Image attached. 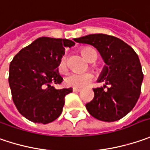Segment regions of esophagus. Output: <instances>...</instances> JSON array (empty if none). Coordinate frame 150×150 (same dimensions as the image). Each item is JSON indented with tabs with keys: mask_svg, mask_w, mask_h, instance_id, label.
<instances>
[{
	"mask_svg": "<svg viewBox=\"0 0 150 150\" xmlns=\"http://www.w3.org/2000/svg\"><path fill=\"white\" fill-rule=\"evenodd\" d=\"M81 91V89H79V88H73V91L74 92H80Z\"/></svg>",
	"mask_w": 150,
	"mask_h": 150,
	"instance_id": "esophagus-1",
	"label": "esophagus"
}]
</instances>
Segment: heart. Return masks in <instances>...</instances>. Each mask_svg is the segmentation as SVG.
I'll list each match as a JSON object with an SVG mask.
<instances>
[{"instance_id":"1","label":"heart","mask_w":150,"mask_h":150,"mask_svg":"<svg viewBox=\"0 0 150 150\" xmlns=\"http://www.w3.org/2000/svg\"><path fill=\"white\" fill-rule=\"evenodd\" d=\"M82 55L87 59L88 61H91L94 56H96V54L94 50L90 48H84L81 49ZM67 56L63 55L59 62V70L60 72H65L67 70ZM94 78V75L91 72H72L69 74L65 78V84L69 86H72L75 88L86 87L92 81Z\"/></svg>"}]
</instances>
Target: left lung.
Listing matches in <instances>:
<instances>
[{
  "mask_svg": "<svg viewBox=\"0 0 150 150\" xmlns=\"http://www.w3.org/2000/svg\"><path fill=\"white\" fill-rule=\"evenodd\" d=\"M74 40L92 45L107 64L98 82L105 81L109 87L93 88L94 98L86 104L89 113L104 122L122 118L134 108L141 93L144 74L138 54L126 42L111 35L90 34Z\"/></svg>",
  "mask_w": 150,
  "mask_h": 150,
  "instance_id": "left-lung-1",
  "label": "left lung"
}]
</instances>
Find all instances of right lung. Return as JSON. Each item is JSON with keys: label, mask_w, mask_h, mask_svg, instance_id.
I'll return each instance as SVG.
<instances>
[{"label": "right lung", "mask_w": 150, "mask_h": 150, "mask_svg": "<svg viewBox=\"0 0 150 150\" xmlns=\"http://www.w3.org/2000/svg\"><path fill=\"white\" fill-rule=\"evenodd\" d=\"M69 39L42 37L23 48L10 63L9 86L18 112L31 122L47 124L61 114L65 96L72 88L57 90L61 84L59 62L64 47H72Z\"/></svg>", "instance_id": "obj_1"}]
</instances>
